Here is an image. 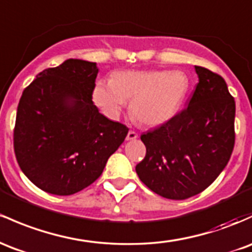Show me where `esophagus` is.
<instances>
[{
	"instance_id": "1",
	"label": "esophagus",
	"mask_w": 252,
	"mask_h": 252,
	"mask_svg": "<svg viewBox=\"0 0 252 252\" xmlns=\"http://www.w3.org/2000/svg\"><path fill=\"white\" fill-rule=\"evenodd\" d=\"M137 139V134L135 131L130 130L128 132V135H126V140L128 141H132V140H136Z\"/></svg>"
}]
</instances>
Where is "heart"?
<instances>
[{
  "mask_svg": "<svg viewBox=\"0 0 252 252\" xmlns=\"http://www.w3.org/2000/svg\"><path fill=\"white\" fill-rule=\"evenodd\" d=\"M189 88L182 71L128 70L113 73L110 82L99 81L92 99L106 117L117 118L130 100V113L142 126H154L175 115Z\"/></svg>",
  "mask_w": 252,
  "mask_h": 252,
  "instance_id": "heart-1",
  "label": "heart"
}]
</instances>
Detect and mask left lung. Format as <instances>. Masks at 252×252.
<instances>
[{
  "mask_svg": "<svg viewBox=\"0 0 252 252\" xmlns=\"http://www.w3.org/2000/svg\"><path fill=\"white\" fill-rule=\"evenodd\" d=\"M198 76L189 105L141 135L146 157L136 173L153 192L185 200L202 192L227 165L234 147L236 103L225 80L195 65Z\"/></svg>",
  "mask_w": 252,
  "mask_h": 252,
  "instance_id": "8db88e82",
  "label": "left lung"
}]
</instances>
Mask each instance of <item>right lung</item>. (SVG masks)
I'll return each instance as SVG.
<instances>
[{
	"mask_svg": "<svg viewBox=\"0 0 252 252\" xmlns=\"http://www.w3.org/2000/svg\"><path fill=\"white\" fill-rule=\"evenodd\" d=\"M98 68L67 60L39 73L16 112L14 152L25 176L54 195H73L100 177L129 129L93 104Z\"/></svg>",
	"mask_w": 252,
	"mask_h": 252,
	"instance_id": "right-lung-1",
	"label": "right lung"
}]
</instances>
